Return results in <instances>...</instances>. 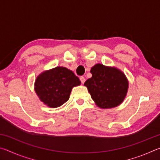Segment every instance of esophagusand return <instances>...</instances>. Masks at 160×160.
Wrapping results in <instances>:
<instances>
[{"label": "esophagus", "instance_id": "esophagus-1", "mask_svg": "<svg viewBox=\"0 0 160 160\" xmlns=\"http://www.w3.org/2000/svg\"><path fill=\"white\" fill-rule=\"evenodd\" d=\"M80 80L81 81V82H82V84H83L84 82H85V78H84L83 76H80Z\"/></svg>", "mask_w": 160, "mask_h": 160}]
</instances>
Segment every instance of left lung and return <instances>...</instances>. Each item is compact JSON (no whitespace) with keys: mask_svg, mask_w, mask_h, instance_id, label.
Returning <instances> with one entry per match:
<instances>
[{"mask_svg":"<svg viewBox=\"0 0 160 160\" xmlns=\"http://www.w3.org/2000/svg\"><path fill=\"white\" fill-rule=\"evenodd\" d=\"M92 75L85 85L97 106L102 109L117 107L123 101L128 82L121 70L97 64L91 68Z\"/></svg>","mask_w":160,"mask_h":160,"instance_id":"8db88e82","label":"left lung"}]
</instances>
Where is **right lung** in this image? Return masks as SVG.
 Wrapping results in <instances>:
<instances>
[{"mask_svg": "<svg viewBox=\"0 0 160 160\" xmlns=\"http://www.w3.org/2000/svg\"><path fill=\"white\" fill-rule=\"evenodd\" d=\"M81 82L73 72L64 67H56L40 74L35 82V91L41 101L56 108L69 99L72 88Z\"/></svg>", "mask_w": 160, "mask_h": 160, "instance_id": "add662e5", "label": "right lung"}]
</instances>
